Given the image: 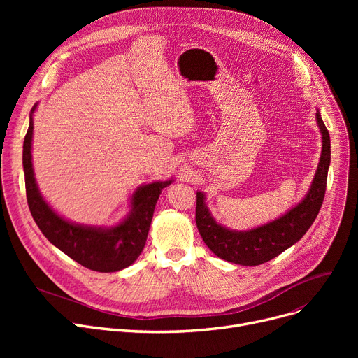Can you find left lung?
Listing matches in <instances>:
<instances>
[{
  "mask_svg": "<svg viewBox=\"0 0 358 358\" xmlns=\"http://www.w3.org/2000/svg\"><path fill=\"white\" fill-rule=\"evenodd\" d=\"M316 123L322 135L321 158L306 196L283 216L248 231L229 229L212 216L206 194L197 192L196 224L209 250L219 258L239 266H259L275 258L302 238L321 209L331 164V139L319 110Z\"/></svg>",
  "mask_w": 358,
  "mask_h": 358,
  "instance_id": "obj_1",
  "label": "left lung"
}]
</instances>
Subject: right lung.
<instances>
[{
	"label": "right lung",
	"mask_w": 358,
	"mask_h": 358,
	"mask_svg": "<svg viewBox=\"0 0 358 358\" xmlns=\"http://www.w3.org/2000/svg\"><path fill=\"white\" fill-rule=\"evenodd\" d=\"M36 107L37 103L30 111L29 130L23 143L26 194L36 224L56 248L92 271L115 273L131 266L143 251L159 194L174 180L154 181L138 187L130 197L127 216L115 227H90L66 220L43 199L34 178L31 141Z\"/></svg>",
	"instance_id": "right-lung-1"
}]
</instances>
